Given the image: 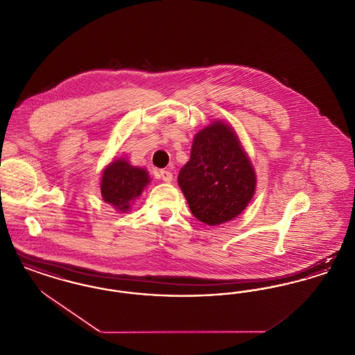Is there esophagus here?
<instances>
[{"mask_svg":"<svg viewBox=\"0 0 355 355\" xmlns=\"http://www.w3.org/2000/svg\"><path fill=\"white\" fill-rule=\"evenodd\" d=\"M159 174H161V178H162L165 182H170V181L173 180V174L170 173L169 170H161Z\"/></svg>","mask_w":355,"mask_h":355,"instance_id":"esophagus-1","label":"esophagus"}]
</instances>
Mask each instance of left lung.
Instances as JSON below:
<instances>
[{"label":"left lung","mask_w":355,"mask_h":355,"mask_svg":"<svg viewBox=\"0 0 355 355\" xmlns=\"http://www.w3.org/2000/svg\"><path fill=\"white\" fill-rule=\"evenodd\" d=\"M178 184L193 216L216 226L236 218L248 206L255 174L232 128L214 122L196 135Z\"/></svg>","instance_id":"left-lung-1"}]
</instances>
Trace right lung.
Wrapping results in <instances>:
<instances>
[{
	"label": "right lung",
	"instance_id": "right-lung-1",
	"mask_svg": "<svg viewBox=\"0 0 355 355\" xmlns=\"http://www.w3.org/2000/svg\"><path fill=\"white\" fill-rule=\"evenodd\" d=\"M148 182L149 175L145 170L133 168L125 159L114 161L102 174V198L125 211L129 209V202L141 194Z\"/></svg>",
	"mask_w": 355,
	"mask_h": 355
}]
</instances>
